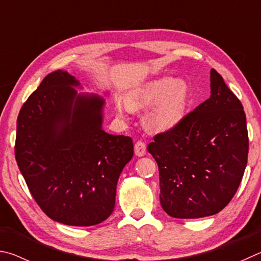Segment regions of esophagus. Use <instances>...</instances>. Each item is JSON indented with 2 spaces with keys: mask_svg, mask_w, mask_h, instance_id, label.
Wrapping results in <instances>:
<instances>
[{
  "mask_svg": "<svg viewBox=\"0 0 261 261\" xmlns=\"http://www.w3.org/2000/svg\"><path fill=\"white\" fill-rule=\"evenodd\" d=\"M134 150H135L136 156L142 157L145 154V151H147V145H145V143L142 142V141H138L134 145Z\"/></svg>",
  "mask_w": 261,
  "mask_h": 261,
  "instance_id": "1",
  "label": "esophagus"
}]
</instances>
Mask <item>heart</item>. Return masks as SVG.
Returning a JSON list of instances; mask_svg holds the SVG:
<instances>
[{
	"mask_svg": "<svg viewBox=\"0 0 261 261\" xmlns=\"http://www.w3.org/2000/svg\"><path fill=\"white\" fill-rule=\"evenodd\" d=\"M128 103L135 110L150 107L143 117L144 123L150 129L170 130L185 116L189 104V88L181 79H173L171 76L159 77L130 94ZM118 110L122 112L126 107L119 104Z\"/></svg>",
	"mask_w": 261,
	"mask_h": 261,
	"instance_id": "heart-1",
	"label": "heart"
}]
</instances>
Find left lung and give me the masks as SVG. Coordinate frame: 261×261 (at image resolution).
Masks as SVG:
<instances>
[{
	"label": "left lung",
	"mask_w": 261,
	"mask_h": 261,
	"mask_svg": "<svg viewBox=\"0 0 261 261\" xmlns=\"http://www.w3.org/2000/svg\"><path fill=\"white\" fill-rule=\"evenodd\" d=\"M148 151L158 164L168 216L203 218L227 206L244 174L249 135L243 105L214 68L210 98L154 135Z\"/></svg>",
	"instance_id": "left-lung-1"
}]
</instances>
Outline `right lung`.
Segmentation results:
<instances>
[{"mask_svg":"<svg viewBox=\"0 0 261 261\" xmlns=\"http://www.w3.org/2000/svg\"><path fill=\"white\" fill-rule=\"evenodd\" d=\"M66 71L44 77L17 118L15 157L36 204L53 220L94 226L113 212L129 136L102 129L103 99L76 96Z\"/></svg>","mask_w":261,"mask_h":261,"instance_id":"right-lung-1","label":"right lung"}]
</instances>
